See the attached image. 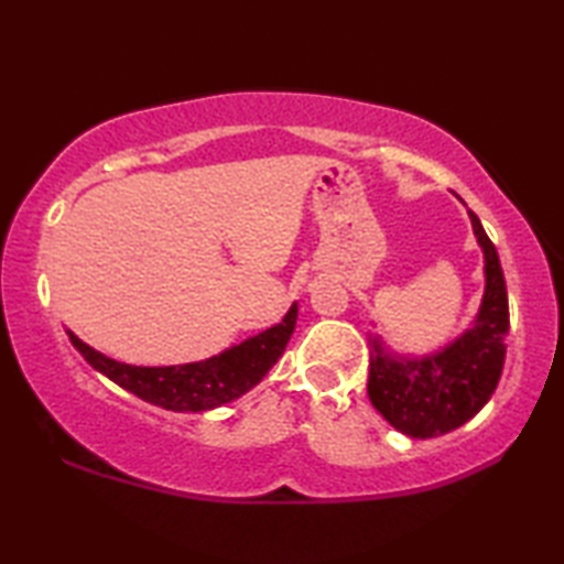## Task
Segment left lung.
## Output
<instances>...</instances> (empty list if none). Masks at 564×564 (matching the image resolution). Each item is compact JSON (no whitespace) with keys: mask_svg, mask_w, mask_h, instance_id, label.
Returning <instances> with one entry per match:
<instances>
[{"mask_svg":"<svg viewBox=\"0 0 564 564\" xmlns=\"http://www.w3.org/2000/svg\"><path fill=\"white\" fill-rule=\"evenodd\" d=\"M473 231L485 253V295L475 326L435 356L408 360L388 356L373 338L368 398L395 431L437 437L482 410L498 388L510 330L508 289L495 243L470 212Z\"/></svg>","mask_w":564,"mask_h":564,"instance_id":"left-lung-1","label":"left lung"}]
</instances>
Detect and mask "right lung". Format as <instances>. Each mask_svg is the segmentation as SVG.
Returning <instances> with one entry per match:
<instances>
[{"instance_id": "1", "label": "right lung", "mask_w": 564, "mask_h": 564, "mask_svg": "<svg viewBox=\"0 0 564 564\" xmlns=\"http://www.w3.org/2000/svg\"><path fill=\"white\" fill-rule=\"evenodd\" d=\"M299 318V305H291L285 318L259 336L243 340L241 346L224 350L221 356H214L202 362H186V366H166V368H141L127 366L104 352L94 350L87 343L69 333L72 346L82 352L91 368L111 378L123 390L139 395L141 400L161 405L176 413H202L248 393L261 378L273 368V362L281 358L285 343L291 340V333Z\"/></svg>"}]
</instances>
